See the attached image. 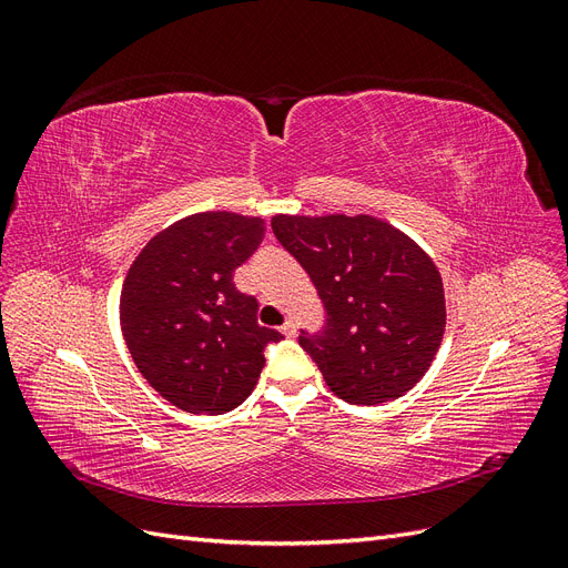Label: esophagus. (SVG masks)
Here are the masks:
<instances>
[{
	"instance_id": "obj_1",
	"label": "esophagus",
	"mask_w": 568,
	"mask_h": 568,
	"mask_svg": "<svg viewBox=\"0 0 568 568\" xmlns=\"http://www.w3.org/2000/svg\"><path fill=\"white\" fill-rule=\"evenodd\" d=\"M282 334L288 336V338L296 336V322H294V320H286V322L282 324Z\"/></svg>"
}]
</instances>
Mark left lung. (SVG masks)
<instances>
[{
  "label": "left lung",
  "instance_id": "8db88e82",
  "mask_svg": "<svg viewBox=\"0 0 568 568\" xmlns=\"http://www.w3.org/2000/svg\"><path fill=\"white\" fill-rule=\"evenodd\" d=\"M272 232L324 305L322 329H301L298 343L326 386L353 405L405 395L432 367L445 332L432 257L372 215H274Z\"/></svg>",
  "mask_w": 568,
  "mask_h": 568
}]
</instances>
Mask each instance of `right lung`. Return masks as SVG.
Returning <instances> with one entry per match:
<instances>
[{"instance_id": "add662e5", "label": "right lung", "mask_w": 568, "mask_h": 568, "mask_svg": "<svg viewBox=\"0 0 568 568\" xmlns=\"http://www.w3.org/2000/svg\"><path fill=\"white\" fill-rule=\"evenodd\" d=\"M263 234L261 217H184L151 239L125 277L120 326L134 365L192 415L242 405L265 367V346L284 338L257 324V301L234 286V270Z\"/></svg>"}]
</instances>
